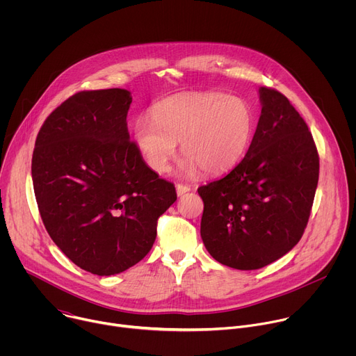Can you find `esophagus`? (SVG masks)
Returning <instances> with one entry per match:
<instances>
[{"instance_id": "1", "label": "esophagus", "mask_w": 356, "mask_h": 356, "mask_svg": "<svg viewBox=\"0 0 356 356\" xmlns=\"http://www.w3.org/2000/svg\"><path fill=\"white\" fill-rule=\"evenodd\" d=\"M187 191H190V187L188 186H183V184H177L176 186V193L179 197H181L183 194H186Z\"/></svg>"}]
</instances>
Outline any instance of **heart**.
<instances>
[{
    "label": "heart",
    "instance_id": "b5f03b06",
    "mask_svg": "<svg viewBox=\"0 0 356 356\" xmlns=\"http://www.w3.org/2000/svg\"><path fill=\"white\" fill-rule=\"evenodd\" d=\"M255 117L246 99L220 92H181L154 106V115L132 122L134 145L146 165L158 173L169 168L177 142L186 155L181 176L200 168L216 175L235 166L249 147Z\"/></svg>",
    "mask_w": 356,
    "mask_h": 356
}]
</instances>
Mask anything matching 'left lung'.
Here are the masks:
<instances>
[{
  "instance_id": "left-lung-1",
  "label": "left lung",
  "mask_w": 356,
  "mask_h": 356,
  "mask_svg": "<svg viewBox=\"0 0 356 356\" xmlns=\"http://www.w3.org/2000/svg\"><path fill=\"white\" fill-rule=\"evenodd\" d=\"M261 117L245 158L198 187L201 239L220 264L261 269L291 250L307 225L320 161L307 124L276 90L259 87Z\"/></svg>"
}]
</instances>
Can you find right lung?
Wrapping results in <instances>:
<instances>
[{
  "label": "right lung",
  "mask_w": 356,
  "mask_h": 356,
  "mask_svg": "<svg viewBox=\"0 0 356 356\" xmlns=\"http://www.w3.org/2000/svg\"><path fill=\"white\" fill-rule=\"evenodd\" d=\"M131 91H81L42 125L32 180L50 238L79 268L98 276L142 261L175 186L152 170L129 142Z\"/></svg>",
  "instance_id": "obj_1"
}]
</instances>
